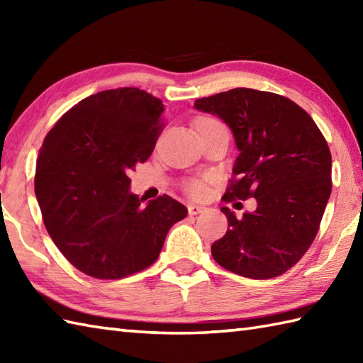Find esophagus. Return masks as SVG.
Instances as JSON below:
<instances>
[{
	"mask_svg": "<svg viewBox=\"0 0 363 363\" xmlns=\"http://www.w3.org/2000/svg\"><path fill=\"white\" fill-rule=\"evenodd\" d=\"M203 212H206V207L204 206L189 204V213L190 215H198V213H203Z\"/></svg>",
	"mask_w": 363,
	"mask_h": 363,
	"instance_id": "1",
	"label": "esophagus"
}]
</instances>
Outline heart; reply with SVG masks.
Here are the masks:
<instances>
[{
	"label": "heart",
	"instance_id": "obj_1",
	"mask_svg": "<svg viewBox=\"0 0 363 363\" xmlns=\"http://www.w3.org/2000/svg\"><path fill=\"white\" fill-rule=\"evenodd\" d=\"M206 120H211V118H201V120H198V121H206ZM189 191L194 196L203 195L204 194V184L201 181H191L189 184Z\"/></svg>",
	"mask_w": 363,
	"mask_h": 363
}]
</instances>
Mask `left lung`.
Segmentation results:
<instances>
[{"label":"left lung","mask_w":363,"mask_h":363,"mask_svg":"<svg viewBox=\"0 0 363 363\" xmlns=\"http://www.w3.org/2000/svg\"><path fill=\"white\" fill-rule=\"evenodd\" d=\"M234 134L238 156L225 199L254 196L257 207L238 218L228 207V233L212 245L218 264L251 279L287 272L309 250L330 196L329 146L311 115L289 98L233 89L196 99Z\"/></svg>","instance_id":"1"}]
</instances>
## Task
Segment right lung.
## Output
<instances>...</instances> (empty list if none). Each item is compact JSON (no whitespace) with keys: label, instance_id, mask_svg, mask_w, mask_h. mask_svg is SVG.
<instances>
[{"label":"right lung","instance_id":"1","mask_svg":"<svg viewBox=\"0 0 363 363\" xmlns=\"http://www.w3.org/2000/svg\"><path fill=\"white\" fill-rule=\"evenodd\" d=\"M165 111L135 87L99 91L62 115L38 151L35 196L54 245L79 272L121 279L159 257L186 206L145 203L128 173L151 156Z\"/></svg>","mask_w":363,"mask_h":363}]
</instances>
